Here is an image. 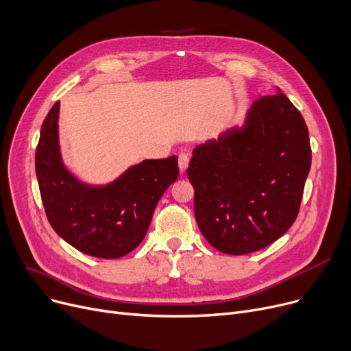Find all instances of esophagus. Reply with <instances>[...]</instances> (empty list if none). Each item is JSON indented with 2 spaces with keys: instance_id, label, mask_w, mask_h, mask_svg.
Instances as JSON below:
<instances>
[{
  "instance_id": "1",
  "label": "esophagus",
  "mask_w": 351,
  "mask_h": 351,
  "mask_svg": "<svg viewBox=\"0 0 351 351\" xmlns=\"http://www.w3.org/2000/svg\"><path fill=\"white\" fill-rule=\"evenodd\" d=\"M178 163H179V169H180V172L183 173V172L186 171L188 165H189V155H188V154H185V152L179 154V159H178Z\"/></svg>"
}]
</instances>
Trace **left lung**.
Instances as JSON below:
<instances>
[{
  "label": "left lung",
  "instance_id": "8db88e82",
  "mask_svg": "<svg viewBox=\"0 0 351 351\" xmlns=\"http://www.w3.org/2000/svg\"><path fill=\"white\" fill-rule=\"evenodd\" d=\"M310 165L299 109L279 88L254 101L242 126L193 149L186 173L202 234L234 256L271 245L298 217Z\"/></svg>",
  "mask_w": 351,
  "mask_h": 351
}]
</instances>
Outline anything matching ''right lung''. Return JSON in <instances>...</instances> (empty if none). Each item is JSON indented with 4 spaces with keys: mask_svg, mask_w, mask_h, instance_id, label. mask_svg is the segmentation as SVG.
<instances>
[{
    "mask_svg": "<svg viewBox=\"0 0 351 351\" xmlns=\"http://www.w3.org/2000/svg\"><path fill=\"white\" fill-rule=\"evenodd\" d=\"M58 117L60 102H55L43 122L35 152L48 222L80 252L118 259L143 241L160 196L178 179V156L142 160L108 185L90 186L65 168Z\"/></svg>",
    "mask_w": 351,
    "mask_h": 351,
    "instance_id": "1",
    "label": "right lung"
}]
</instances>
